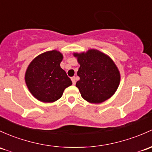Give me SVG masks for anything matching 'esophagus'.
Wrapping results in <instances>:
<instances>
[{"label":"esophagus","instance_id":"1","mask_svg":"<svg viewBox=\"0 0 152 152\" xmlns=\"http://www.w3.org/2000/svg\"><path fill=\"white\" fill-rule=\"evenodd\" d=\"M71 81H72V82H73V84H76V77H75V76L72 77L71 78Z\"/></svg>","mask_w":152,"mask_h":152}]
</instances>
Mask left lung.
<instances>
[{
    "label": "left lung",
    "instance_id": "8db88e82",
    "mask_svg": "<svg viewBox=\"0 0 152 152\" xmlns=\"http://www.w3.org/2000/svg\"><path fill=\"white\" fill-rule=\"evenodd\" d=\"M80 65L76 86L91 103H101L112 96L120 83V73L111 57L97 49L73 53Z\"/></svg>",
    "mask_w": 152,
    "mask_h": 152
}]
</instances>
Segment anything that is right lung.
I'll list each match as a JSON object with an SVG mask.
<instances>
[{
    "mask_svg": "<svg viewBox=\"0 0 152 152\" xmlns=\"http://www.w3.org/2000/svg\"><path fill=\"white\" fill-rule=\"evenodd\" d=\"M63 56L57 50L41 54L32 60L25 73V79L30 93L44 103L60 99L72 81L60 67Z\"/></svg>",
    "mask_w": 152,
    "mask_h": 152,
    "instance_id": "obj_1",
    "label": "right lung"
}]
</instances>
